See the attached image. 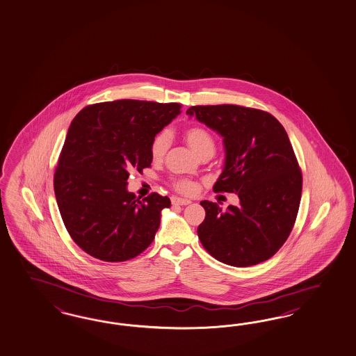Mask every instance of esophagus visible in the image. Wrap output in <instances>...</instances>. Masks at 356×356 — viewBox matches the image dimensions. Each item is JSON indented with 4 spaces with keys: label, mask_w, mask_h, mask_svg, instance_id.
Here are the masks:
<instances>
[{
    "label": "esophagus",
    "mask_w": 356,
    "mask_h": 356,
    "mask_svg": "<svg viewBox=\"0 0 356 356\" xmlns=\"http://www.w3.org/2000/svg\"><path fill=\"white\" fill-rule=\"evenodd\" d=\"M171 201L173 205H181V207L191 204L189 200H184V198H180V197H172Z\"/></svg>",
    "instance_id": "34e87169"
}]
</instances>
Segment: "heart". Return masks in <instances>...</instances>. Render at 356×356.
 <instances>
[{"label":"heart","mask_w":356,"mask_h":356,"mask_svg":"<svg viewBox=\"0 0 356 356\" xmlns=\"http://www.w3.org/2000/svg\"><path fill=\"white\" fill-rule=\"evenodd\" d=\"M184 138L188 145L193 148V151L200 156L204 155L205 152H214V139L204 127H200V126L188 127L184 131ZM170 140H171V135L167 130H161L160 133L155 135L149 147L151 156L155 160L161 159L168 149ZM173 186L177 192L184 195H192L196 189V185L191 180H179L173 184Z\"/></svg>","instance_id":"b5f03b06"}]
</instances>
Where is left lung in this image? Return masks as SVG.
Returning <instances> with one entry per match:
<instances>
[{
	"instance_id": "obj_1",
	"label": "left lung",
	"mask_w": 356,
	"mask_h": 356,
	"mask_svg": "<svg viewBox=\"0 0 356 356\" xmlns=\"http://www.w3.org/2000/svg\"><path fill=\"white\" fill-rule=\"evenodd\" d=\"M186 114L223 138L225 167L213 191L239 197L226 210L201 201L207 216L197 234L204 248L234 267L270 259L293 229L302 191L285 129L270 113L238 105L191 106Z\"/></svg>"
}]
</instances>
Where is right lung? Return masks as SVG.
<instances>
[{
	"label": "right lung",
	"instance_id": "add662e5",
	"mask_svg": "<svg viewBox=\"0 0 356 356\" xmlns=\"http://www.w3.org/2000/svg\"><path fill=\"white\" fill-rule=\"evenodd\" d=\"M180 109L176 102L118 99L89 105L74 117L54 189L67 232L90 257L124 261L152 243L171 201L158 193L140 200L127 191V179L151 165L154 136Z\"/></svg>",
	"mask_w": 356,
	"mask_h": 356
}]
</instances>
